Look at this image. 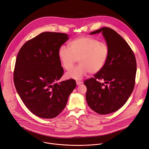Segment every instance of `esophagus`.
I'll list each match as a JSON object with an SVG mask.
<instances>
[{
  "label": "esophagus",
  "instance_id": "34e87169",
  "mask_svg": "<svg viewBox=\"0 0 149 149\" xmlns=\"http://www.w3.org/2000/svg\"><path fill=\"white\" fill-rule=\"evenodd\" d=\"M76 83H77V86H79V85H80V84H82V81H76Z\"/></svg>",
  "mask_w": 149,
  "mask_h": 149
}]
</instances>
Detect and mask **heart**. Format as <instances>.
<instances>
[{"label": "heart", "instance_id": "1", "mask_svg": "<svg viewBox=\"0 0 149 149\" xmlns=\"http://www.w3.org/2000/svg\"><path fill=\"white\" fill-rule=\"evenodd\" d=\"M69 47L62 45L59 49L58 56L62 67L70 71L78 60L79 64L66 74L67 78L79 80L88 72L97 73L104 67L109 58L107 44L93 37H78L70 42Z\"/></svg>", "mask_w": 149, "mask_h": 149}]
</instances>
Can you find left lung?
<instances>
[{"label": "left lung", "instance_id": "1", "mask_svg": "<svg viewBox=\"0 0 149 149\" xmlns=\"http://www.w3.org/2000/svg\"><path fill=\"white\" fill-rule=\"evenodd\" d=\"M99 33L109 47V58L102 69L84 84L87 89L86 97L89 107L98 114H108L122 107L132 94L137 65L130 47L115 31L104 27L90 34Z\"/></svg>", "mask_w": 149, "mask_h": 149}]
</instances>
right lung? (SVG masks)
<instances>
[{"label":"right lung","instance_id":"obj_1","mask_svg":"<svg viewBox=\"0 0 149 149\" xmlns=\"http://www.w3.org/2000/svg\"><path fill=\"white\" fill-rule=\"evenodd\" d=\"M68 39L66 33H41L28 40L17 54L13 72L16 90L29 111L40 118L59 115L76 87L73 79L55 82L63 74L58 51Z\"/></svg>","mask_w":149,"mask_h":149}]
</instances>
